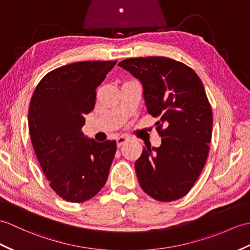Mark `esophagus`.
<instances>
[{"label":"esophagus","mask_w":250,"mask_h":250,"mask_svg":"<svg viewBox=\"0 0 250 250\" xmlns=\"http://www.w3.org/2000/svg\"><path fill=\"white\" fill-rule=\"evenodd\" d=\"M116 142H117V146L121 147L124 144H125L127 142V138L125 136H119L117 139H116Z\"/></svg>","instance_id":"1"}]
</instances>
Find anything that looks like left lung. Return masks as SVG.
<instances>
[{"label":"left lung","instance_id":"8db88e82","mask_svg":"<svg viewBox=\"0 0 250 250\" xmlns=\"http://www.w3.org/2000/svg\"><path fill=\"white\" fill-rule=\"evenodd\" d=\"M118 65L141 81L148 113L162 137L135 162L139 185L159 201L182 198L198 179L208 154L213 115L193 69L163 56L136 57Z\"/></svg>","mask_w":250,"mask_h":250}]
</instances>
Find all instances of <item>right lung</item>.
Segmentation results:
<instances>
[{
  "mask_svg": "<svg viewBox=\"0 0 250 250\" xmlns=\"http://www.w3.org/2000/svg\"><path fill=\"white\" fill-rule=\"evenodd\" d=\"M116 62H78L45 74L28 109L35 153L50 187L62 199L83 202L105 184L117 145L85 136L84 116L95 107L96 89Z\"/></svg>",
  "mask_w": 250,
  "mask_h": 250,
  "instance_id": "add662e5",
  "label": "right lung"
}]
</instances>
